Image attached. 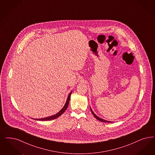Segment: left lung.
<instances>
[{"label": "left lung", "mask_w": 155, "mask_h": 155, "mask_svg": "<svg viewBox=\"0 0 155 155\" xmlns=\"http://www.w3.org/2000/svg\"><path fill=\"white\" fill-rule=\"evenodd\" d=\"M91 109V111L92 114L95 117V118L96 119H97V120H100V121H101V122H110V121H107V120H103V119H102V118L98 117L96 115L94 114V113L92 111L91 109Z\"/></svg>", "instance_id": "left-lung-1"}]
</instances>
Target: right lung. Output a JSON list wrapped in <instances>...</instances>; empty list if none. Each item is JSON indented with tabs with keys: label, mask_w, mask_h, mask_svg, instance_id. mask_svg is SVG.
<instances>
[{
	"label": "right lung",
	"mask_w": 155,
	"mask_h": 155,
	"mask_svg": "<svg viewBox=\"0 0 155 155\" xmlns=\"http://www.w3.org/2000/svg\"><path fill=\"white\" fill-rule=\"evenodd\" d=\"M71 92H70V94H69V95H68V98H67V102H66V103L65 104V105H64V106L63 107V108L61 109L58 113V114H56L54 115H52V116H50V117H46V118H41V119H36V120H54V119H56V118H58V117H60L61 115L66 110V109H67V107H68V104H69V100H70V96H71Z\"/></svg>",
	"instance_id": "1"
}]
</instances>
